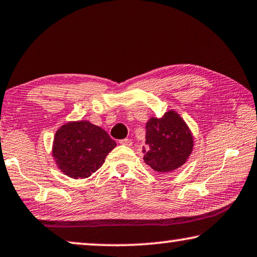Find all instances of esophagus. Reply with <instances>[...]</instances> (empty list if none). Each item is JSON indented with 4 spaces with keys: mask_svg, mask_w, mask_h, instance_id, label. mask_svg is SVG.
<instances>
[{
    "mask_svg": "<svg viewBox=\"0 0 257 257\" xmlns=\"http://www.w3.org/2000/svg\"><path fill=\"white\" fill-rule=\"evenodd\" d=\"M121 144H123V146H127V147H132V141L128 140V139H124V140H121L120 141Z\"/></svg>",
    "mask_w": 257,
    "mask_h": 257,
    "instance_id": "obj_1",
    "label": "esophagus"
}]
</instances>
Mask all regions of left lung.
<instances>
[{"instance_id": "obj_1", "label": "left lung", "mask_w": 257, "mask_h": 257, "mask_svg": "<svg viewBox=\"0 0 257 257\" xmlns=\"http://www.w3.org/2000/svg\"><path fill=\"white\" fill-rule=\"evenodd\" d=\"M146 129L143 160L154 171L169 173L186 163L193 151V135L176 110L170 109L162 117H151Z\"/></svg>"}]
</instances>
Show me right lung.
<instances>
[{
	"mask_svg": "<svg viewBox=\"0 0 257 257\" xmlns=\"http://www.w3.org/2000/svg\"><path fill=\"white\" fill-rule=\"evenodd\" d=\"M116 142L89 121H71L57 130L52 157L58 169L73 179L92 176L104 163Z\"/></svg>",
	"mask_w": 257,
	"mask_h": 257,
	"instance_id": "add662e5",
	"label": "right lung"
}]
</instances>
